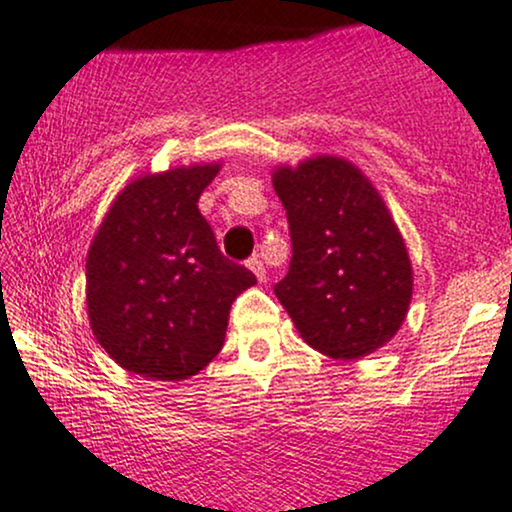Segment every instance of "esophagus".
<instances>
[{
	"label": "esophagus",
	"mask_w": 512,
	"mask_h": 512,
	"mask_svg": "<svg viewBox=\"0 0 512 512\" xmlns=\"http://www.w3.org/2000/svg\"><path fill=\"white\" fill-rule=\"evenodd\" d=\"M246 266L254 270V275L258 278V282H266V266H263V261L258 256H251L249 261H246Z\"/></svg>",
	"instance_id": "esophagus-1"
}]
</instances>
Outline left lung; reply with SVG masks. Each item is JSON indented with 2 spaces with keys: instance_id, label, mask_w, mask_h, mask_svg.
Segmentation results:
<instances>
[{
  "instance_id": "1",
  "label": "left lung",
  "mask_w": 512,
  "mask_h": 512,
  "mask_svg": "<svg viewBox=\"0 0 512 512\" xmlns=\"http://www.w3.org/2000/svg\"><path fill=\"white\" fill-rule=\"evenodd\" d=\"M287 210L290 270L273 287L306 345L359 359L390 342L412 299V263L374 184L318 155L273 172Z\"/></svg>"
}]
</instances>
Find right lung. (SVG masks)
<instances>
[{
    "mask_svg": "<svg viewBox=\"0 0 512 512\" xmlns=\"http://www.w3.org/2000/svg\"><path fill=\"white\" fill-rule=\"evenodd\" d=\"M220 162L143 174L107 210L86 261L95 340L150 381L196 376L222 350L234 299L256 285L198 210Z\"/></svg>",
    "mask_w": 512,
    "mask_h": 512,
    "instance_id": "add662e5",
    "label": "right lung"
}]
</instances>
